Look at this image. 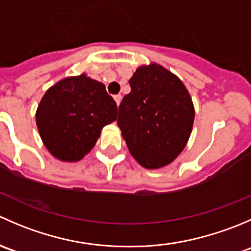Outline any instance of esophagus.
Here are the masks:
<instances>
[{
	"label": "esophagus",
	"mask_w": 251,
	"mask_h": 251,
	"mask_svg": "<svg viewBox=\"0 0 251 251\" xmlns=\"http://www.w3.org/2000/svg\"><path fill=\"white\" fill-rule=\"evenodd\" d=\"M121 98H123V97H121V95H115V96H114V100H115V102H116V104H120V102H121Z\"/></svg>",
	"instance_id": "1"
}]
</instances>
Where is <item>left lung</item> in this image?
Instances as JSON below:
<instances>
[{"instance_id":"obj_1","label":"left lung","mask_w":251,"mask_h":251,"mask_svg":"<svg viewBox=\"0 0 251 251\" xmlns=\"http://www.w3.org/2000/svg\"><path fill=\"white\" fill-rule=\"evenodd\" d=\"M119 105L118 125L130 153L146 169L173 163L191 136L194 107L176 75L161 65H142Z\"/></svg>"}]
</instances>
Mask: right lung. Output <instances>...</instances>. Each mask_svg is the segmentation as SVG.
Returning a JSON list of instances; mask_svg holds the SVG:
<instances>
[{"label": "right lung", "mask_w": 251, "mask_h": 251, "mask_svg": "<svg viewBox=\"0 0 251 251\" xmlns=\"http://www.w3.org/2000/svg\"><path fill=\"white\" fill-rule=\"evenodd\" d=\"M116 116L118 107L105 86L81 74L48 88L37 107L36 124L42 142L54 158L78 161Z\"/></svg>", "instance_id": "right-lung-1"}]
</instances>
